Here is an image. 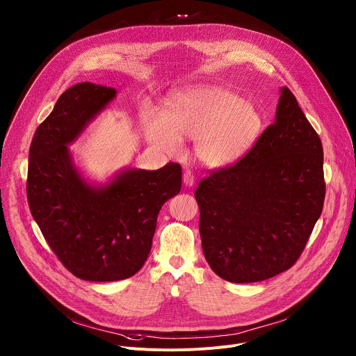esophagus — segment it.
Instances as JSON below:
<instances>
[{
	"mask_svg": "<svg viewBox=\"0 0 356 356\" xmlns=\"http://www.w3.org/2000/svg\"><path fill=\"white\" fill-rule=\"evenodd\" d=\"M183 183L187 186V187H191L194 184V175L191 170H186L184 175H183Z\"/></svg>",
	"mask_w": 356,
	"mask_h": 356,
	"instance_id": "obj_1",
	"label": "esophagus"
}]
</instances>
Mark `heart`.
I'll list each match as a JSON object with an SVG mask.
<instances>
[{"instance_id": "1", "label": "heart", "mask_w": 356, "mask_h": 356, "mask_svg": "<svg viewBox=\"0 0 356 356\" xmlns=\"http://www.w3.org/2000/svg\"><path fill=\"white\" fill-rule=\"evenodd\" d=\"M261 120L248 101L224 87L200 86L173 95L163 117L149 114L147 139L165 154L181 150V139H195V155L209 168L241 159L255 142Z\"/></svg>"}]
</instances>
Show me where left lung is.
I'll list each match as a JSON object with an SVG mask.
<instances>
[{
	"label": "left lung",
	"instance_id": "left-lung-1",
	"mask_svg": "<svg viewBox=\"0 0 356 356\" xmlns=\"http://www.w3.org/2000/svg\"><path fill=\"white\" fill-rule=\"evenodd\" d=\"M323 161L320 136L283 87L275 122L194 193L202 252L221 279L261 282L296 264L323 211Z\"/></svg>",
	"mask_w": 356,
	"mask_h": 356
}]
</instances>
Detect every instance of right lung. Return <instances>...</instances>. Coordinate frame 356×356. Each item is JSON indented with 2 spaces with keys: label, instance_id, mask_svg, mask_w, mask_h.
I'll return each mask as SVG.
<instances>
[{
  "label": "right lung",
  "instance_id": "right-lung-1",
  "mask_svg": "<svg viewBox=\"0 0 356 356\" xmlns=\"http://www.w3.org/2000/svg\"><path fill=\"white\" fill-rule=\"evenodd\" d=\"M115 88H67L35 131L26 195L33 220L63 266L88 282L134 276L147 259L158 214L181 188V166L127 169L104 186L88 184L67 145L115 98Z\"/></svg>",
  "mask_w": 356,
  "mask_h": 356
}]
</instances>
